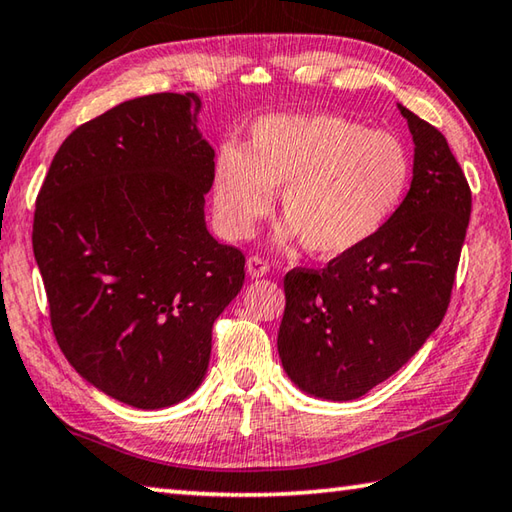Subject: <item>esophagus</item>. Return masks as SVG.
<instances>
[{"label": "esophagus", "instance_id": "34e87169", "mask_svg": "<svg viewBox=\"0 0 512 512\" xmlns=\"http://www.w3.org/2000/svg\"><path fill=\"white\" fill-rule=\"evenodd\" d=\"M246 268H248V275L250 277H264L266 273H268V262L264 257H259V255H253V257H248V262H246Z\"/></svg>", "mask_w": 512, "mask_h": 512}]
</instances>
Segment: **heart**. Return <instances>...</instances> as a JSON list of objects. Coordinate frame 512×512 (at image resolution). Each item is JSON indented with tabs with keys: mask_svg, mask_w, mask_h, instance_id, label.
Here are the masks:
<instances>
[{
	"mask_svg": "<svg viewBox=\"0 0 512 512\" xmlns=\"http://www.w3.org/2000/svg\"><path fill=\"white\" fill-rule=\"evenodd\" d=\"M410 176V154L394 134L336 114L273 116L253 127L246 150H219L212 208L228 239H248L282 190V239L340 257L385 226Z\"/></svg>",
	"mask_w": 512,
	"mask_h": 512,
	"instance_id": "1",
	"label": "heart"
}]
</instances>
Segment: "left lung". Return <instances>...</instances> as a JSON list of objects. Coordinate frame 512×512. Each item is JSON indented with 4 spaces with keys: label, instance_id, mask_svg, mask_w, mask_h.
<instances>
[{
    "label": "left lung",
    "instance_id": "left-lung-1",
    "mask_svg": "<svg viewBox=\"0 0 512 512\" xmlns=\"http://www.w3.org/2000/svg\"><path fill=\"white\" fill-rule=\"evenodd\" d=\"M414 138L410 192L367 244L284 275L277 351L306 394L351 401L396 374L450 306L472 192L439 129L398 105Z\"/></svg>",
    "mask_w": 512,
    "mask_h": 512
}]
</instances>
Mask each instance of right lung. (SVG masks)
Wrapping results in <instances>:
<instances>
[{"instance_id": "right-lung-1", "label": "right lung", "mask_w": 512, "mask_h": 512, "mask_svg": "<svg viewBox=\"0 0 512 512\" xmlns=\"http://www.w3.org/2000/svg\"><path fill=\"white\" fill-rule=\"evenodd\" d=\"M194 94L120 102L64 138L37 192L33 253L53 336L78 374L138 410L206 376L212 324L246 257L206 228L215 150Z\"/></svg>"}]
</instances>
